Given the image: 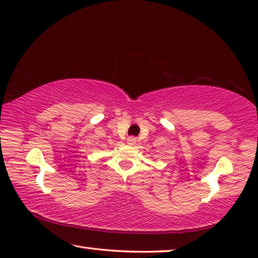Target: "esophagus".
Instances as JSON below:
<instances>
[{
  "mask_svg": "<svg viewBox=\"0 0 258 258\" xmlns=\"http://www.w3.org/2000/svg\"><path fill=\"white\" fill-rule=\"evenodd\" d=\"M127 142H128L129 145H135L136 143H137V138H135V137H128Z\"/></svg>",
  "mask_w": 258,
  "mask_h": 258,
  "instance_id": "34e87169",
  "label": "esophagus"
}]
</instances>
